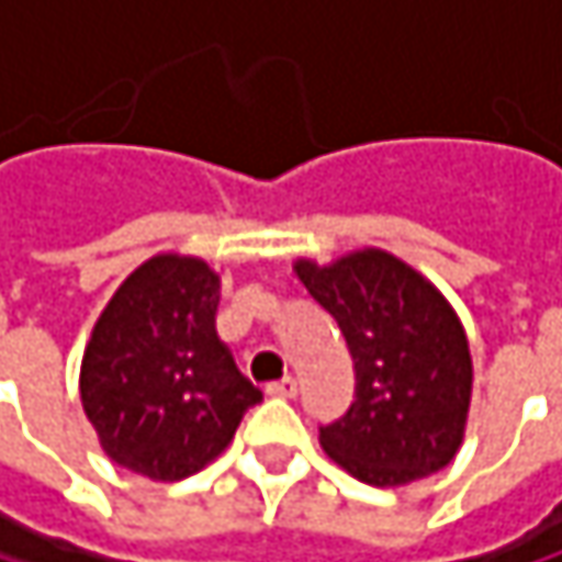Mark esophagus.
<instances>
[{"label": "esophagus", "mask_w": 562, "mask_h": 562, "mask_svg": "<svg viewBox=\"0 0 562 562\" xmlns=\"http://www.w3.org/2000/svg\"><path fill=\"white\" fill-rule=\"evenodd\" d=\"M267 393H270V396H292V393H295V381H292V378L273 381V384H267Z\"/></svg>", "instance_id": "esophagus-1"}]
</instances>
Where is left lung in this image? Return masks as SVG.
I'll use <instances>...</instances> for the list:
<instances>
[{"instance_id":"obj_1","label":"left lung","mask_w":562,"mask_h":562,"mask_svg":"<svg viewBox=\"0 0 562 562\" xmlns=\"http://www.w3.org/2000/svg\"><path fill=\"white\" fill-rule=\"evenodd\" d=\"M295 277L338 322L355 361V400L318 429L322 449L374 488L446 469L472 403L469 338L449 299L378 247L328 267L295 260Z\"/></svg>"}]
</instances>
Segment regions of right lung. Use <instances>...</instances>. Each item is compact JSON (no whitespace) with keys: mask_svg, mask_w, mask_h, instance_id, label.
Segmentation results:
<instances>
[{"mask_svg":"<svg viewBox=\"0 0 562 562\" xmlns=\"http://www.w3.org/2000/svg\"><path fill=\"white\" fill-rule=\"evenodd\" d=\"M221 277L198 257L159 254L100 312L80 361V403L103 452L153 482L214 462L263 400L217 338Z\"/></svg>","mask_w":562,"mask_h":562,"instance_id":"1","label":"right lung"}]
</instances>
